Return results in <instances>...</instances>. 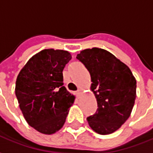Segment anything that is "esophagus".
Instances as JSON below:
<instances>
[{
	"label": "esophagus",
	"instance_id": "esophagus-1",
	"mask_svg": "<svg viewBox=\"0 0 153 153\" xmlns=\"http://www.w3.org/2000/svg\"><path fill=\"white\" fill-rule=\"evenodd\" d=\"M81 93H82V91H81V90H80V89L77 90L76 92H75V95H76V96H79V94Z\"/></svg>",
	"mask_w": 153,
	"mask_h": 153
}]
</instances>
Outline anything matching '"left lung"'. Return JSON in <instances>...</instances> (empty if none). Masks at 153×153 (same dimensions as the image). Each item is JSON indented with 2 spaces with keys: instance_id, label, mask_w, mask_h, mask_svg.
Listing matches in <instances>:
<instances>
[{
  "instance_id": "left-lung-1",
  "label": "left lung",
  "mask_w": 153,
  "mask_h": 153,
  "mask_svg": "<svg viewBox=\"0 0 153 153\" xmlns=\"http://www.w3.org/2000/svg\"><path fill=\"white\" fill-rule=\"evenodd\" d=\"M76 58L91 75V89L97 109L87 118L99 134H110L120 128L131 114L136 98V79L125 64L101 48L82 51Z\"/></svg>"
}]
</instances>
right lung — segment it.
I'll return each mask as SVG.
<instances>
[{"label":"right lung","instance_id":"1","mask_svg":"<svg viewBox=\"0 0 153 153\" xmlns=\"http://www.w3.org/2000/svg\"><path fill=\"white\" fill-rule=\"evenodd\" d=\"M70 52L45 49L28 60L19 74L15 95L26 121L36 130L51 134L62 128L74 96L64 87L63 70Z\"/></svg>","mask_w":153,"mask_h":153}]
</instances>
